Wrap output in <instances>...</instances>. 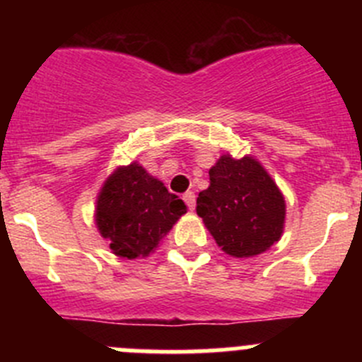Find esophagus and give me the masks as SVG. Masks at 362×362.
I'll return each mask as SVG.
<instances>
[{
	"mask_svg": "<svg viewBox=\"0 0 362 362\" xmlns=\"http://www.w3.org/2000/svg\"><path fill=\"white\" fill-rule=\"evenodd\" d=\"M184 202H185V204H187L189 206V210H194V206H196V196H194V192L192 191H187L184 194Z\"/></svg>",
	"mask_w": 362,
	"mask_h": 362,
	"instance_id": "1",
	"label": "esophagus"
}]
</instances>
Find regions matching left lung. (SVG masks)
<instances>
[{
	"mask_svg": "<svg viewBox=\"0 0 362 362\" xmlns=\"http://www.w3.org/2000/svg\"><path fill=\"white\" fill-rule=\"evenodd\" d=\"M208 175L210 185L198 194L196 211L221 250L255 257L282 238L286 198L257 159L222 154Z\"/></svg>",
	"mask_w": 362,
	"mask_h": 362,
	"instance_id": "8db88e82",
	"label": "left lung"
}]
</instances>
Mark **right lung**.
<instances>
[{"mask_svg":"<svg viewBox=\"0 0 362 362\" xmlns=\"http://www.w3.org/2000/svg\"><path fill=\"white\" fill-rule=\"evenodd\" d=\"M187 211L159 178L138 160L117 166L101 185L94 208L98 233L122 259L154 254L164 236Z\"/></svg>","mask_w":362,"mask_h":362,"instance_id":"add662e5","label":"right lung"}]
</instances>
